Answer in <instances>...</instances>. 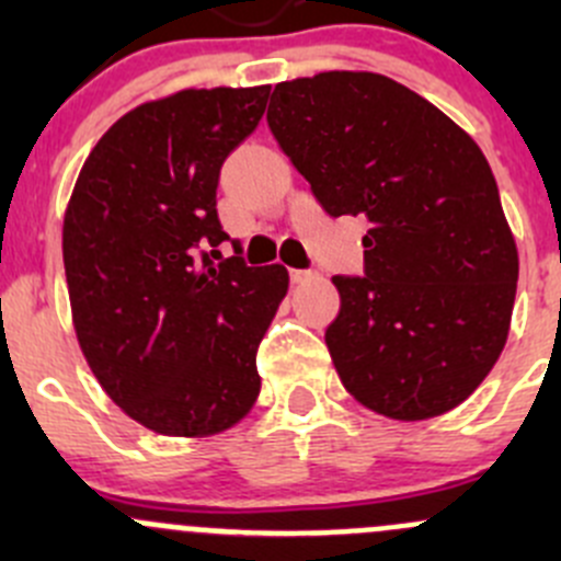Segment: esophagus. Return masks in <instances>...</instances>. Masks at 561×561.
I'll use <instances>...</instances> for the list:
<instances>
[{"instance_id":"obj_1","label":"esophagus","mask_w":561,"mask_h":561,"mask_svg":"<svg viewBox=\"0 0 561 561\" xmlns=\"http://www.w3.org/2000/svg\"><path fill=\"white\" fill-rule=\"evenodd\" d=\"M314 271H304V268H290V282L293 285H304V282L314 279Z\"/></svg>"}]
</instances>
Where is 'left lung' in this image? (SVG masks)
Instances as JSON below:
<instances>
[{"instance_id":"obj_1","label":"left lung","mask_w":561,"mask_h":561,"mask_svg":"<svg viewBox=\"0 0 561 561\" xmlns=\"http://www.w3.org/2000/svg\"><path fill=\"white\" fill-rule=\"evenodd\" d=\"M268 127L331 217H366V276H333L339 380L393 421L450 412L511 331L518 249L480 146L380 72L276 83Z\"/></svg>"}]
</instances>
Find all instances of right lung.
I'll return each mask as SVG.
<instances>
[{"instance_id":"obj_1","label":"right lung","mask_w":561,"mask_h":561,"mask_svg":"<svg viewBox=\"0 0 561 561\" xmlns=\"http://www.w3.org/2000/svg\"><path fill=\"white\" fill-rule=\"evenodd\" d=\"M265 100L268 87H217L133 107L67 203L61 254L83 358L133 421L165 437H211L257 401L254 353L290 276L279 263H214V247L230 239L219 168Z\"/></svg>"}]
</instances>
